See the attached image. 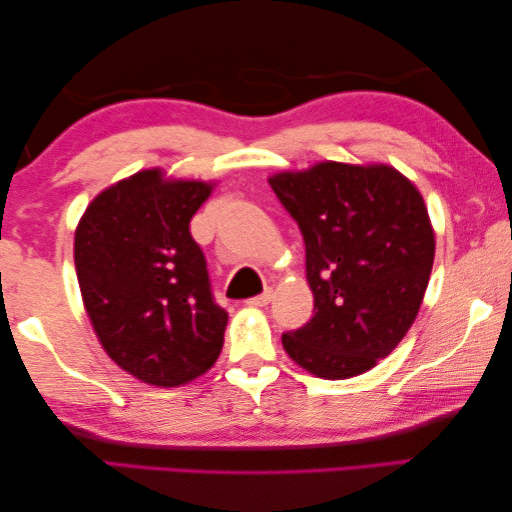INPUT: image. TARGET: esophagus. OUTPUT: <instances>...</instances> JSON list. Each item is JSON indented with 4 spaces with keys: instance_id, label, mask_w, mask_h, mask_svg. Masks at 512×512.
Returning <instances> with one entry per match:
<instances>
[{
    "instance_id": "esophagus-1",
    "label": "esophagus",
    "mask_w": 512,
    "mask_h": 512,
    "mask_svg": "<svg viewBox=\"0 0 512 512\" xmlns=\"http://www.w3.org/2000/svg\"><path fill=\"white\" fill-rule=\"evenodd\" d=\"M272 299H274V292L272 290H265V292H261V295L247 299V304L249 306H267Z\"/></svg>"
}]
</instances>
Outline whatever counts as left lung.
Segmentation results:
<instances>
[{
  "instance_id": "left-lung-1",
  "label": "left lung",
  "mask_w": 512,
  "mask_h": 512,
  "mask_svg": "<svg viewBox=\"0 0 512 512\" xmlns=\"http://www.w3.org/2000/svg\"><path fill=\"white\" fill-rule=\"evenodd\" d=\"M306 245L315 315L281 335L297 365L322 379L363 374L415 322L433 267L424 199L390 165L317 163L270 179Z\"/></svg>"
}]
</instances>
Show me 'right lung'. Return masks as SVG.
<instances>
[{
    "instance_id": "right-lung-1",
    "label": "right lung",
    "mask_w": 512,
    "mask_h": 512,
    "mask_svg": "<svg viewBox=\"0 0 512 512\" xmlns=\"http://www.w3.org/2000/svg\"><path fill=\"white\" fill-rule=\"evenodd\" d=\"M204 181L142 170L92 199L74 233V265L99 342L124 372L174 388L211 370L229 315L215 304L190 220Z\"/></svg>"
}]
</instances>
